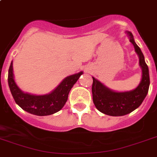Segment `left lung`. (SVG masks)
Listing matches in <instances>:
<instances>
[{
	"mask_svg": "<svg viewBox=\"0 0 157 157\" xmlns=\"http://www.w3.org/2000/svg\"><path fill=\"white\" fill-rule=\"evenodd\" d=\"M127 34L129 41L134 45L135 52L139 55V66L141 67L143 72L139 86L127 92H115L93 77L92 94L94 103L99 112L112 117L124 116L138 108L147 94L150 85L148 67L145 63L144 54L134 41L132 33L127 32Z\"/></svg>",
	"mask_w": 157,
	"mask_h": 157,
	"instance_id": "left-lung-1",
	"label": "left lung"
}]
</instances>
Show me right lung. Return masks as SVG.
I'll return each mask as SVG.
<instances>
[{
  "mask_svg": "<svg viewBox=\"0 0 157 157\" xmlns=\"http://www.w3.org/2000/svg\"><path fill=\"white\" fill-rule=\"evenodd\" d=\"M82 71L64 79L51 93L45 95H33L23 93L16 85L13 73V63L9 68L8 83L13 99L26 112L36 116H49L61 110L66 103L68 94Z\"/></svg>",
  "mask_w": 157,
  "mask_h": 157,
  "instance_id": "1",
  "label": "right lung"
}]
</instances>
